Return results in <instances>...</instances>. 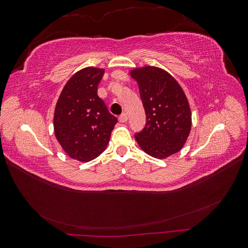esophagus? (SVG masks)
Listing matches in <instances>:
<instances>
[{
    "instance_id": "1",
    "label": "esophagus",
    "mask_w": 248,
    "mask_h": 248,
    "mask_svg": "<svg viewBox=\"0 0 248 248\" xmlns=\"http://www.w3.org/2000/svg\"><path fill=\"white\" fill-rule=\"evenodd\" d=\"M119 121L121 123H125L127 121V115L125 114V112H123V114L119 117Z\"/></svg>"
}]
</instances>
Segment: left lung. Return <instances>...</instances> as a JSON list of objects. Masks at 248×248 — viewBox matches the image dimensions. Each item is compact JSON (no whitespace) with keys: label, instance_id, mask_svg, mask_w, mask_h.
<instances>
[{"label":"left lung","instance_id":"1","mask_svg":"<svg viewBox=\"0 0 248 248\" xmlns=\"http://www.w3.org/2000/svg\"><path fill=\"white\" fill-rule=\"evenodd\" d=\"M136 79L146 112V126L134 134L139 146L158 159L179 152L191 130V110L181 86L174 77L155 66L129 71Z\"/></svg>","mask_w":248,"mask_h":248}]
</instances>
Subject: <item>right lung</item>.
<instances>
[{
  "label": "right lung",
  "mask_w": 248,
  "mask_h": 248,
  "mask_svg": "<svg viewBox=\"0 0 248 248\" xmlns=\"http://www.w3.org/2000/svg\"><path fill=\"white\" fill-rule=\"evenodd\" d=\"M104 69L86 67L66 82L54 112V130L65 153L81 162L98 157L107 149L118 120L97 95Z\"/></svg>",
  "instance_id": "1"
}]
</instances>
